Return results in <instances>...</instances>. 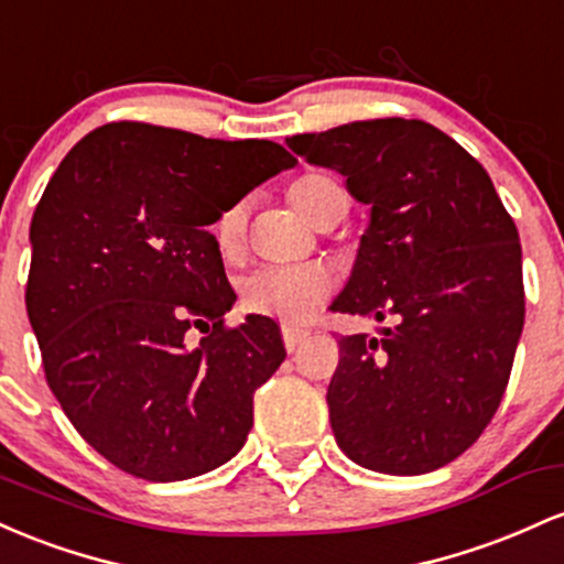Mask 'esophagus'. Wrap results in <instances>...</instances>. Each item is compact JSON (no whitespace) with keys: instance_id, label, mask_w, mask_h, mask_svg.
<instances>
[{"instance_id":"esophagus-1","label":"esophagus","mask_w":564,"mask_h":564,"mask_svg":"<svg viewBox=\"0 0 564 564\" xmlns=\"http://www.w3.org/2000/svg\"><path fill=\"white\" fill-rule=\"evenodd\" d=\"M306 330H299V327H284L282 338H284V349L295 351L301 346V340H306Z\"/></svg>"}]
</instances>
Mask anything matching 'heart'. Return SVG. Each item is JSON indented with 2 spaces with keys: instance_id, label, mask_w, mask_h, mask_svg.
<instances>
[{
  "instance_id": "obj_1",
  "label": "heart",
  "mask_w": 564,
  "mask_h": 564,
  "mask_svg": "<svg viewBox=\"0 0 564 564\" xmlns=\"http://www.w3.org/2000/svg\"><path fill=\"white\" fill-rule=\"evenodd\" d=\"M338 183L327 175H303L293 183L290 197L308 220H314L322 199ZM245 226H248V213H245L242 202L226 207L218 215L213 229L220 256L231 258L242 250ZM330 293V274L316 269V265H263L242 282V306L252 314L276 316L288 325H301V322L312 319L316 308L327 301Z\"/></svg>"
}]
</instances>
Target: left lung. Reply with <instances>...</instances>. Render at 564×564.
Listing matches in <instances>:
<instances>
[{
  "label": "left lung",
  "instance_id": "8db88e82",
  "mask_svg": "<svg viewBox=\"0 0 564 564\" xmlns=\"http://www.w3.org/2000/svg\"><path fill=\"white\" fill-rule=\"evenodd\" d=\"M288 145L370 205L333 312L391 319L381 338L338 340L335 442L372 471L440 469L479 440L509 383L524 325L514 220L482 164L421 119L349 122Z\"/></svg>",
  "mask_w": 564,
  "mask_h": 564
}]
</instances>
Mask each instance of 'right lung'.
Returning a JSON list of instances; mask_svg holds the SVG:
<instances>
[{
	"mask_svg": "<svg viewBox=\"0 0 564 564\" xmlns=\"http://www.w3.org/2000/svg\"><path fill=\"white\" fill-rule=\"evenodd\" d=\"M295 156L109 122L74 145L31 218L26 312L44 378L87 445L117 469L175 482L242 451L252 394L284 359L269 316L237 301L210 226ZM206 338L197 347L187 333Z\"/></svg>",
	"mask_w": 564,
	"mask_h": 564,
	"instance_id": "add662e5",
	"label": "right lung"
}]
</instances>
